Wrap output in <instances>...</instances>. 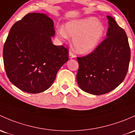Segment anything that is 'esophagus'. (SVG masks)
<instances>
[{"label": "esophagus", "instance_id": "esophagus-1", "mask_svg": "<svg viewBox=\"0 0 135 135\" xmlns=\"http://www.w3.org/2000/svg\"><path fill=\"white\" fill-rule=\"evenodd\" d=\"M69 59H73V58H75L76 55H74L72 51H69Z\"/></svg>", "mask_w": 135, "mask_h": 135}]
</instances>
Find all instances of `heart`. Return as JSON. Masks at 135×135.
Listing matches in <instances>:
<instances>
[{"instance_id": "1", "label": "heart", "mask_w": 135, "mask_h": 135, "mask_svg": "<svg viewBox=\"0 0 135 135\" xmlns=\"http://www.w3.org/2000/svg\"><path fill=\"white\" fill-rule=\"evenodd\" d=\"M105 33V26L101 21L93 17L68 22L65 29H59L57 36L65 39L73 37L72 46L80 54H86L95 50Z\"/></svg>"}]
</instances>
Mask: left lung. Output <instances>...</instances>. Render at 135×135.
Instances as JSON below:
<instances>
[{
    "label": "left lung",
    "instance_id": "8db88e82",
    "mask_svg": "<svg viewBox=\"0 0 135 135\" xmlns=\"http://www.w3.org/2000/svg\"><path fill=\"white\" fill-rule=\"evenodd\" d=\"M107 37L87 55L77 57L78 84L82 91L95 95L110 92L123 82L129 69L131 50L124 30L107 16Z\"/></svg>",
    "mask_w": 135,
    "mask_h": 135
}]
</instances>
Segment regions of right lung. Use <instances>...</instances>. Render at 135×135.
I'll list each match as a JSON object with an SVG mask.
<instances>
[{"mask_svg": "<svg viewBox=\"0 0 135 135\" xmlns=\"http://www.w3.org/2000/svg\"><path fill=\"white\" fill-rule=\"evenodd\" d=\"M54 23L43 13H31L13 24L4 45L3 60L9 81L30 93L43 92L69 60L68 50L55 46Z\"/></svg>", "mask_w": 135, "mask_h": 135, "instance_id": "right-lung-1", "label": "right lung"}]
</instances>
